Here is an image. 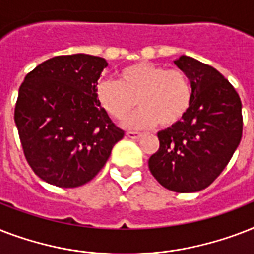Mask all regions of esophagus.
<instances>
[{
	"instance_id": "obj_1",
	"label": "esophagus",
	"mask_w": 254,
	"mask_h": 254,
	"mask_svg": "<svg viewBox=\"0 0 254 254\" xmlns=\"http://www.w3.org/2000/svg\"><path fill=\"white\" fill-rule=\"evenodd\" d=\"M127 137L131 139H139L142 137V133H139V131H127Z\"/></svg>"
}]
</instances>
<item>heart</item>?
<instances>
[{
  "mask_svg": "<svg viewBox=\"0 0 254 254\" xmlns=\"http://www.w3.org/2000/svg\"><path fill=\"white\" fill-rule=\"evenodd\" d=\"M96 99L116 120L124 119L138 104V109L124 120L127 129H149L158 123L170 127L189 112L193 91L191 80L181 69L138 62L120 69L116 81H100Z\"/></svg>",
  "mask_w": 254,
  "mask_h": 254,
  "instance_id": "heart-1",
  "label": "heart"
}]
</instances>
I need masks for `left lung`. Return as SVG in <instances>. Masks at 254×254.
Returning a JSON list of instances; mask_svg holds the SVG:
<instances>
[{
    "instance_id": "8db88e82",
    "label": "left lung",
    "mask_w": 254,
    "mask_h": 254,
    "mask_svg": "<svg viewBox=\"0 0 254 254\" xmlns=\"http://www.w3.org/2000/svg\"><path fill=\"white\" fill-rule=\"evenodd\" d=\"M174 64L191 80L192 104L182 121L158 131L159 149L149 170L165 189L196 192L220 175L240 143L241 100L211 65L186 55Z\"/></svg>"
}]
</instances>
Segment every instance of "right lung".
Returning a JSON list of instances; mask_svg holds the SVG:
<instances>
[{
    "label": "right lung",
    "instance_id": "add662e5",
    "mask_svg": "<svg viewBox=\"0 0 254 254\" xmlns=\"http://www.w3.org/2000/svg\"><path fill=\"white\" fill-rule=\"evenodd\" d=\"M104 58L73 54L43 62L19 87L14 111L23 153L38 177L72 189L107 163L124 130L96 99Z\"/></svg>",
    "mask_w": 254,
    "mask_h": 254
}]
</instances>
